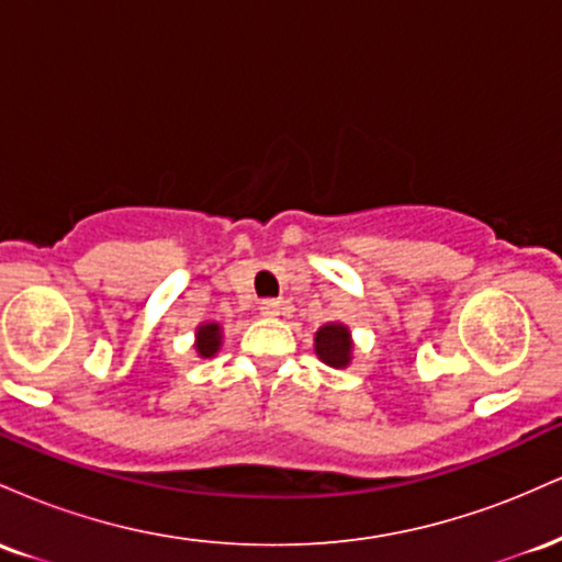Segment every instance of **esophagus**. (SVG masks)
<instances>
[{
    "mask_svg": "<svg viewBox=\"0 0 562 562\" xmlns=\"http://www.w3.org/2000/svg\"><path fill=\"white\" fill-rule=\"evenodd\" d=\"M259 312L263 314V317H280L282 301H261Z\"/></svg>",
    "mask_w": 562,
    "mask_h": 562,
    "instance_id": "34e87169",
    "label": "esophagus"
}]
</instances>
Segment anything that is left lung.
<instances>
[{"mask_svg": "<svg viewBox=\"0 0 562 562\" xmlns=\"http://www.w3.org/2000/svg\"><path fill=\"white\" fill-rule=\"evenodd\" d=\"M314 353L333 370H346L353 362V338L344 322H327L314 333Z\"/></svg>", "mask_w": 562, "mask_h": 562, "instance_id": "1", "label": "left lung"}]
</instances>
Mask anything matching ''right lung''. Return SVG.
Wrapping results in <instances>:
<instances>
[{"instance_id": "add662e5", "label": "right lung", "mask_w": 562, "mask_h": 562, "mask_svg": "<svg viewBox=\"0 0 562 562\" xmlns=\"http://www.w3.org/2000/svg\"><path fill=\"white\" fill-rule=\"evenodd\" d=\"M224 330L218 322H200L195 327V353L200 359L216 357L218 348H222Z\"/></svg>"}]
</instances>
